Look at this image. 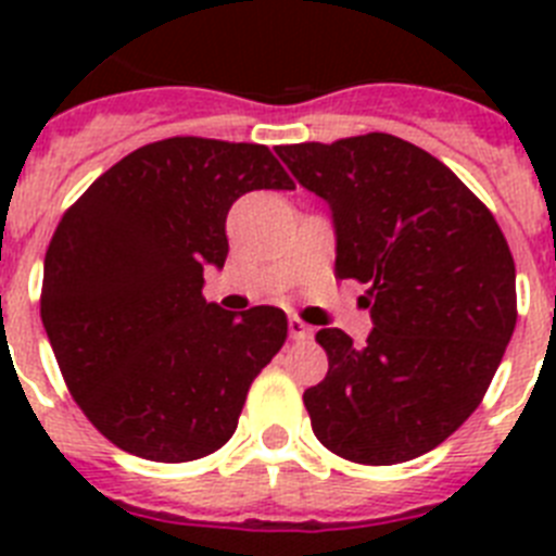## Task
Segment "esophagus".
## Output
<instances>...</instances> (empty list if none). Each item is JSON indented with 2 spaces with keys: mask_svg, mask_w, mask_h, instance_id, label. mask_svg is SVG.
<instances>
[{
  "mask_svg": "<svg viewBox=\"0 0 556 556\" xmlns=\"http://www.w3.org/2000/svg\"><path fill=\"white\" fill-rule=\"evenodd\" d=\"M289 337L292 339H308L312 337V328L301 320V317H289Z\"/></svg>",
  "mask_w": 556,
  "mask_h": 556,
  "instance_id": "esophagus-1",
  "label": "esophagus"
}]
</instances>
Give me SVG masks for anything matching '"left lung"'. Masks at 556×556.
Returning a JSON list of instances; mask_svg holds the SVG:
<instances>
[{
	"label": "left lung",
	"instance_id": "1",
	"mask_svg": "<svg viewBox=\"0 0 556 556\" xmlns=\"http://www.w3.org/2000/svg\"><path fill=\"white\" fill-rule=\"evenodd\" d=\"M331 205L337 278L367 283L372 331L320 328L328 372L303 392L328 451L409 462L448 440L488 392L518 320L515 262L490 208L454 172L390 132L278 147Z\"/></svg>",
	"mask_w": 556,
	"mask_h": 556
}]
</instances>
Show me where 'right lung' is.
<instances>
[{"instance_id": "1", "label": "right lung", "mask_w": 556, "mask_h": 556, "mask_svg": "<svg viewBox=\"0 0 556 556\" xmlns=\"http://www.w3.org/2000/svg\"><path fill=\"white\" fill-rule=\"evenodd\" d=\"M253 189H294L267 147L175 136L102 172L52 233L49 345L83 415L127 454L191 462L223 448L287 342L281 308L236 317L203 298V267L228 255L230 205Z\"/></svg>"}]
</instances>
